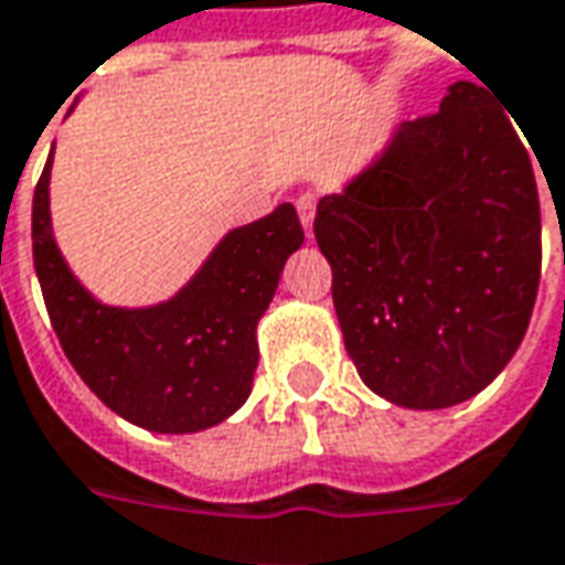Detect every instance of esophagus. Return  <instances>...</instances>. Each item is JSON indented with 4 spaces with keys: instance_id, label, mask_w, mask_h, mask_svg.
<instances>
[{
    "instance_id": "obj_1",
    "label": "esophagus",
    "mask_w": 565,
    "mask_h": 565,
    "mask_svg": "<svg viewBox=\"0 0 565 565\" xmlns=\"http://www.w3.org/2000/svg\"><path fill=\"white\" fill-rule=\"evenodd\" d=\"M315 204H318V199L311 195V192H302L299 199H296V214H299V220H302V228H306V235L311 238V223H315Z\"/></svg>"
}]
</instances>
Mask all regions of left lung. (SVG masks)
Here are the masks:
<instances>
[{
	"mask_svg": "<svg viewBox=\"0 0 565 565\" xmlns=\"http://www.w3.org/2000/svg\"><path fill=\"white\" fill-rule=\"evenodd\" d=\"M315 238L345 351L370 392L444 409L483 392L530 327L542 211L514 121L475 82L404 121L337 195Z\"/></svg>",
	"mask_w": 565,
	"mask_h": 565,
	"instance_id": "obj_1",
	"label": "left lung"
}]
</instances>
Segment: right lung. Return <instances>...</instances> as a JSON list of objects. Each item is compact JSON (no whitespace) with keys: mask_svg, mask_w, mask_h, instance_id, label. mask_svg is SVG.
Here are the masks:
<instances>
[{"mask_svg":"<svg viewBox=\"0 0 565 565\" xmlns=\"http://www.w3.org/2000/svg\"><path fill=\"white\" fill-rule=\"evenodd\" d=\"M51 164L54 149L33 195V266L70 364L116 416L146 431L226 422L250 397L256 323L306 238L294 204L226 232L171 299L121 309L90 294L54 242Z\"/></svg>","mask_w":565,"mask_h":565,"instance_id":"obj_1","label":"right lung"}]
</instances>
